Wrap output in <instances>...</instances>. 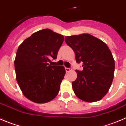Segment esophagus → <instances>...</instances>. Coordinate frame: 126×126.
<instances>
[{"label": "esophagus", "instance_id": "1", "mask_svg": "<svg viewBox=\"0 0 126 126\" xmlns=\"http://www.w3.org/2000/svg\"><path fill=\"white\" fill-rule=\"evenodd\" d=\"M65 70L66 72H70V71H71V69L68 68H65Z\"/></svg>", "mask_w": 126, "mask_h": 126}]
</instances>
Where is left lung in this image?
<instances>
[{
    "mask_svg": "<svg viewBox=\"0 0 126 126\" xmlns=\"http://www.w3.org/2000/svg\"><path fill=\"white\" fill-rule=\"evenodd\" d=\"M66 43L75 54L76 62H83L82 71L76 70L72 82L75 94L87 102L101 100L107 94L114 79L115 62L107 45L89 34L66 36Z\"/></svg>",
    "mask_w": 126,
    "mask_h": 126,
    "instance_id": "1",
    "label": "left lung"
}]
</instances>
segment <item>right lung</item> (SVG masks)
Returning a JSON list of instances; mask_svg holds the SVG:
<instances>
[{
	"mask_svg": "<svg viewBox=\"0 0 126 126\" xmlns=\"http://www.w3.org/2000/svg\"><path fill=\"white\" fill-rule=\"evenodd\" d=\"M64 41L63 35L45 29L32 34L19 45L15 66L16 80L24 95L44 104L57 96L65 75L63 66H52Z\"/></svg>",
	"mask_w": 126,
	"mask_h": 126,
	"instance_id": "right-lung-1",
	"label": "right lung"
}]
</instances>
